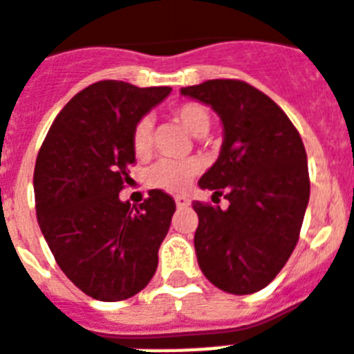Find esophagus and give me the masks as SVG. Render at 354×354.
Returning <instances> with one entry per match:
<instances>
[{
  "mask_svg": "<svg viewBox=\"0 0 354 354\" xmlns=\"http://www.w3.org/2000/svg\"><path fill=\"white\" fill-rule=\"evenodd\" d=\"M174 201H176L178 207H187L189 204H191V201H189L187 196H183V195H176L174 196Z\"/></svg>",
  "mask_w": 354,
  "mask_h": 354,
  "instance_id": "esophagus-1",
  "label": "esophagus"
}]
</instances>
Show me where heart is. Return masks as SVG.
Masks as SVG:
<instances>
[{
    "mask_svg": "<svg viewBox=\"0 0 354 354\" xmlns=\"http://www.w3.org/2000/svg\"><path fill=\"white\" fill-rule=\"evenodd\" d=\"M172 118L178 124H182L189 133L201 137L209 129V111L198 102H183L172 109ZM153 128L152 120L147 117L139 118L131 129V148L137 158H147L152 150ZM201 171V161L198 159H161L156 165H152L147 171V183L150 187L165 189V191H183L189 182Z\"/></svg>",
    "mask_w": 354,
    "mask_h": 354,
    "instance_id": "obj_1",
    "label": "heart"
}]
</instances>
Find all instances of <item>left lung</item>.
<instances>
[{
	"instance_id": "1",
	"label": "left lung",
	"mask_w": 354,
	"mask_h": 354,
	"mask_svg": "<svg viewBox=\"0 0 354 354\" xmlns=\"http://www.w3.org/2000/svg\"><path fill=\"white\" fill-rule=\"evenodd\" d=\"M182 94L212 105L225 126L215 165L201 178L213 202H193L202 273L234 295L263 290L295 249L310 198L303 139L267 94L241 80H209Z\"/></svg>"
}]
</instances>
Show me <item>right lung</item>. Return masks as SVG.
I'll return each mask as SVG.
<instances>
[{
  "mask_svg": "<svg viewBox=\"0 0 354 354\" xmlns=\"http://www.w3.org/2000/svg\"><path fill=\"white\" fill-rule=\"evenodd\" d=\"M169 93L115 80L93 83L61 109L37 156L40 230L61 271L98 301L133 297L158 269L174 198L152 189L133 207L118 193L131 180L135 122Z\"/></svg>",
  "mask_w": 354,
  "mask_h": 354,
  "instance_id": "1",
  "label": "right lung"
}]
</instances>
